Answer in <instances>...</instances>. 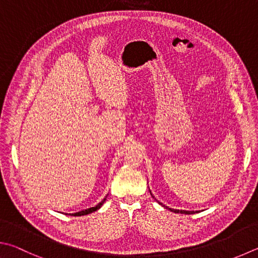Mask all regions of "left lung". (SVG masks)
I'll list each match as a JSON object with an SVG mask.
<instances>
[{
  "label": "left lung",
  "instance_id": "left-lung-1",
  "mask_svg": "<svg viewBox=\"0 0 258 258\" xmlns=\"http://www.w3.org/2000/svg\"><path fill=\"white\" fill-rule=\"evenodd\" d=\"M150 190V189H149ZM150 194H151V196L152 198L156 200V198H154V196L152 195V193H151V190H150ZM157 201V200H156ZM157 202L161 205V207H163L165 209H168V210H170L171 212H175V213H181V214H194V213H198L199 211H186V210H176V209H171V208H168V207H166V205H163L162 203H160L159 202V201H157Z\"/></svg>",
  "mask_w": 258,
  "mask_h": 258
}]
</instances>
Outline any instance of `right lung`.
I'll list each match as a JSON object with an SVG mask.
<instances>
[{
	"label": "right lung",
	"instance_id": "1",
	"mask_svg": "<svg viewBox=\"0 0 258 258\" xmlns=\"http://www.w3.org/2000/svg\"><path fill=\"white\" fill-rule=\"evenodd\" d=\"M106 199H107V196L106 198L101 201L100 203H98L96 207H93V208H90V209H87V210H82V211H79V212H77V213H70V215H72V217H81V215H87V214H89V213H92V212H95V211H97V210H99L101 207H102V204L105 203V201H106Z\"/></svg>",
	"mask_w": 258,
	"mask_h": 258
}]
</instances>
